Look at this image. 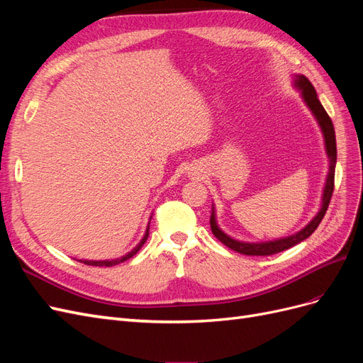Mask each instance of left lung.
<instances>
[{
    "label": "left lung",
    "instance_id": "1",
    "mask_svg": "<svg viewBox=\"0 0 363 363\" xmlns=\"http://www.w3.org/2000/svg\"><path fill=\"white\" fill-rule=\"evenodd\" d=\"M295 84L298 89L303 91V98L306 104L309 106V108L312 111V113L315 115V118L318 119V124L321 125V130L324 133V140H325V150L328 159H330V169H328V175H327V182H325V188H324V195H323V206L321 211L318 212V215L312 219V221L307 224L303 230H300L298 233H295L292 236L283 238V239H277V240H271V242H260V244H245V242H239V240H235L230 236H227L225 233H223L221 230L218 228L216 221H215V213L212 211V216H211V228L212 233L215 235V238L218 240L228 247L230 250L238 251L240 255H247V256H271L276 255V252L288 250L296 244H300L301 240L309 238L316 227L320 225V223L323 221V218L327 212L328 204H330L332 195L335 191V167H336V136H335V127L330 116L327 115L325 108L323 107V104L318 100V95L313 84L309 82V79L304 75H296L295 79Z\"/></svg>",
    "mask_w": 363,
    "mask_h": 363
}]
</instances>
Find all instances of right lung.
<instances>
[{
	"label": "right lung",
	"mask_w": 363,
	"mask_h": 363,
	"mask_svg": "<svg viewBox=\"0 0 363 363\" xmlns=\"http://www.w3.org/2000/svg\"><path fill=\"white\" fill-rule=\"evenodd\" d=\"M148 235H150V225H148V228H147V233H145V236H144V239L140 240L139 242V245L131 251V252H128L127 256H124V257H119V259H116V260H103V262H92V260H83V263L84 265H94V267H112V265H118V263H121V262H124V260H127V259H130V257H133L136 252L142 248V245H144L145 242H147V239H148Z\"/></svg>",
	"instance_id": "right-lung-1"
}]
</instances>
